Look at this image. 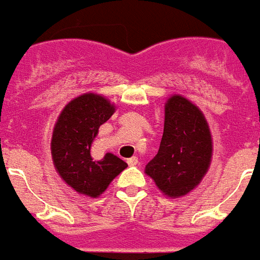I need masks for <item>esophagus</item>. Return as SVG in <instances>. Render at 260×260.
Returning <instances> with one entry per match:
<instances>
[{
	"label": "esophagus",
	"instance_id": "esophagus-1",
	"mask_svg": "<svg viewBox=\"0 0 260 260\" xmlns=\"http://www.w3.org/2000/svg\"><path fill=\"white\" fill-rule=\"evenodd\" d=\"M138 163H139V161H138V157H136V156H134V157L128 159V165H129V166H136Z\"/></svg>",
	"mask_w": 260,
	"mask_h": 260
}]
</instances>
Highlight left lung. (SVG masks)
<instances>
[{
	"label": "left lung",
	"instance_id": "left-lung-1",
	"mask_svg": "<svg viewBox=\"0 0 260 260\" xmlns=\"http://www.w3.org/2000/svg\"><path fill=\"white\" fill-rule=\"evenodd\" d=\"M211 156V132L204 114L184 97L172 95L165 105L160 146L145 173L165 196L177 199L199 186Z\"/></svg>",
	"mask_w": 260,
	"mask_h": 260
}]
</instances>
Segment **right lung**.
Listing matches in <instances>:
<instances>
[{
	"instance_id": "right-lung-1",
	"label": "right lung",
	"mask_w": 260,
	"mask_h": 260,
	"mask_svg": "<svg viewBox=\"0 0 260 260\" xmlns=\"http://www.w3.org/2000/svg\"><path fill=\"white\" fill-rule=\"evenodd\" d=\"M115 112V105L103 95L87 92L63 108L52 135V159L60 177L77 193L99 197L126 163L112 153L94 160L91 143L101 125Z\"/></svg>"
}]
</instances>
